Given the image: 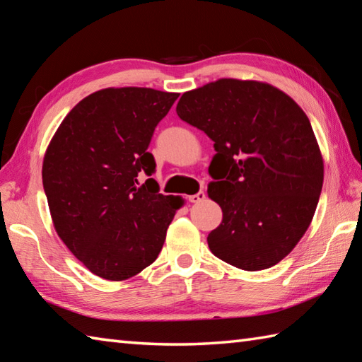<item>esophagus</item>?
<instances>
[{
    "label": "esophagus",
    "instance_id": "esophagus-1",
    "mask_svg": "<svg viewBox=\"0 0 362 362\" xmlns=\"http://www.w3.org/2000/svg\"><path fill=\"white\" fill-rule=\"evenodd\" d=\"M204 199H205V193H204V191H199V193H196V194H191V196H188V201H189V202H193V204L202 202Z\"/></svg>",
    "mask_w": 362,
    "mask_h": 362
}]
</instances>
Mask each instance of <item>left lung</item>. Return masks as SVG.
<instances>
[{
    "mask_svg": "<svg viewBox=\"0 0 362 362\" xmlns=\"http://www.w3.org/2000/svg\"><path fill=\"white\" fill-rule=\"evenodd\" d=\"M182 121L214 141L209 196L222 222L206 238L244 271L275 266L308 230L324 183V160L305 112L281 90L219 79L183 93Z\"/></svg>",
    "mask_w": 362,
    "mask_h": 362,
    "instance_id": "left-lung-1",
    "label": "left lung"
}]
</instances>
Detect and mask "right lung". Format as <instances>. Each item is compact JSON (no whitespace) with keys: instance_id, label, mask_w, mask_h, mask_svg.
Segmentation results:
<instances>
[{"instance_id":"add662e5","label":"right lung","mask_w":362,"mask_h":362,"mask_svg":"<svg viewBox=\"0 0 362 362\" xmlns=\"http://www.w3.org/2000/svg\"><path fill=\"white\" fill-rule=\"evenodd\" d=\"M179 93L105 88L66 115L46 149L43 188L60 240L90 272L121 281L157 259L180 197L160 194L148 152Z\"/></svg>"}]
</instances>
